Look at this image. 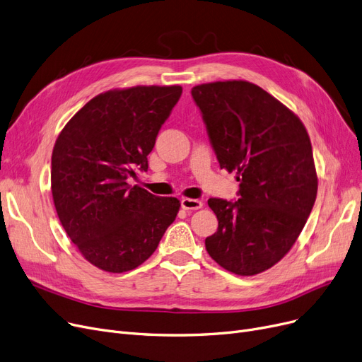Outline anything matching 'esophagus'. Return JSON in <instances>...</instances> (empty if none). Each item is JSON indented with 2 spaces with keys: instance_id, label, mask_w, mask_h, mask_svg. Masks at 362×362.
<instances>
[{
  "instance_id": "obj_1",
  "label": "esophagus",
  "mask_w": 362,
  "mask_h": 362,
  "mask_svg": "<svg viewBox=\"0 0 362 362\" xmlns=\"http://www.w3.org/2000/svg\"><path fill=\"white\" fill-rule=\"evenodd\" d=\"M180 206L183 210H199L202 207V202L194 198H182Z\"/></svg>"
}]
</instances>
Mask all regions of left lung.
<instances>
[{
  "mask_svg": "<svg viewBox=\"0 0 362 362\" xmlns=\"http://www.w3.org/2000/svg\"><path fill=\"white\" fill-rule=\"evenodd\" d=\"M220 168L237 171L238 198H210L218 220L206 238L214 262L256 275L284 257L317 198L312 145L302 121L248 81H217L191 90Z\"/></svg>",
  "mask_w": 362,
  "mask_h": 362,
  "instance_id": "left-lung-1",
  "label": "left lung"
}]
</instances>
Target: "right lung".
<instances>
[{
  "instance_id": "add662e5",
  "label": "right lung",
  "mask_w": 362,
  "mask_h": 362,
  "mask_svg": "<svg viewBox=\"0 0 362 362\" xmlns=\"http://www.w3.org/2000/svg\"><path fill=\"white\" fill-rule=\"evenodd\" d=\"M182 94L180 86L132 87L93 98L59 134L52 194L62 226L99 269L142 264L175 222L180 202L132 186Z\"/></svg>"
}]
</instances>
